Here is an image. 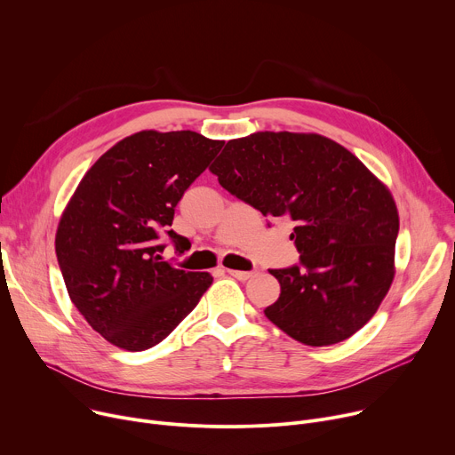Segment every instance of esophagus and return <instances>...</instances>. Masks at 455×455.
Returning a JSON list of instances; mask_svg holds the SVG:
<instances>
[{"instance_id":"1","label":"esophagus","mask_w":455,"mask_h":455,"mask_svg":"<svg viewBox=\"0 0 455 455\" xmlns=\"http://www.w3.org/2000/svg\"><path fill=\"white\" fill-rule=\"evenodd\" d=\"M228 275H231L236 280H249L251 276H253V273L251 271H236V269H228Z\"/></svg>"}]
</instances>
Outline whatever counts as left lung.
<instances>
[{"label":"left lung","mask_w":455,"mask_h":455,"mask_svg":"<svg viewBox=\"0 0 455 455\" xmlns=\"http://www.w3.org/2000/svg\"><path fill=\"white\" fill-rule=\"evenodd\" d=\"M212 172L264 217L294 224L299 262L269 271L280 296L264 313L276 327L323 347L374 316L394 278L399 219L358 157L316 133L259 132L229 140Z\"/></svg>","instance_id":"obj_1"}]
</instances>
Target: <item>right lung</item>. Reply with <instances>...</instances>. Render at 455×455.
Wrapping results in <instances>:
<instances>
[{
  "mask_svg": "<svg viewBox=\"0 0 455 455\" xmlns=\"http://www.w3.org/2000/svg\"><path fill=\"white\" fill-rule=\"evenodd\" d=\"M224 140L154 130L117 142L79 182L56 235L70 299L110 343L137 352L161 343L212 285L163 259L166 240L182 255L186 238L170 226L186 189L219 156Z\"/></svg>",
  "mask_w": 455,
  "mask_h": 455,
  "instance_id": "1",
  "label": "right lung"
}]
</instances>
